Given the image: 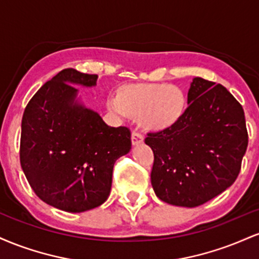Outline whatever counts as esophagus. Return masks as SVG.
<instances>
[{"label": "esophagus", "mask_w": 259, "mask_h": 259, "mask_svg": "<svg viewBox=\"0 0 259 259\" xmlns=\"http://www.w3.org/2000/svg\"><path fill=\"white\" fill-rule=\"evenodd\" d=\"M144 142V138L142 135L138 132H133L132 133V144L134 146H138V145H141Z\"/></svg>", "instance_id": "34e87169"}]
</instances>
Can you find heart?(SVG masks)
<instances>
[{
    "label": "heart",
    "instance_id": "obj_1",
    "mask_svg": "<svg viewBox=\"0 0 259 259\" xmlns=\"http://www.w3.org/2000/svg\"><path fill=\"white\" fill-rule=\"evenodd\" d=\"M187 105L186 92L167 82H127L107 101L109 111L136 118L141 129L154 133L177 125L185 115Z\"/></svg>",
    "mask_w": 259,
    "mask_h": 259
}]
</instances>
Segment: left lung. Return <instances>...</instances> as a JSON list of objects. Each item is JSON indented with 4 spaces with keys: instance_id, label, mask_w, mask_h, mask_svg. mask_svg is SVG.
<instances>
[{
    "instance_id": "1",
    "label": "left lung",
    "mask_w": 259,
    "mask_h": 259,
    "mask_svg": "<svg viewBox=\"0 0 259 259\" xmlns=\"http://www.w3.org/2000/svg\"><path fill=\"white\" fill-rule=\"evenodd\" d=\"M185 115L171 129L147 134L154 162L151 184L159 200L197 207L230 187L248 144L242 106L224 86L195 78Z\"/></svg>"
}]
</instances>
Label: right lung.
<instances>
[{
	"mask_svg": "<svg viewBox=\"0 0 259 259\" xmlns=\"http://www.w3.org/2000/svg\"><path fill=\"white\" fill-rule=\"evenodd\" d=\"M96 74L68 68L38 89L22 119L20 164L31 189L50 206L80 213L101 206L114 163L132 148L125 126H108L78 97Z\"/></svg>",
	"mask_w": 259,
	"mask_h": 259,
	"instance_id": "1",
	"label": "right lung"
}]
</instances>
